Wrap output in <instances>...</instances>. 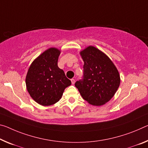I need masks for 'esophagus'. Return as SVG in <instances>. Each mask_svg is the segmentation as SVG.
Wrapping results in <instances>:
<instances>
[{"mask_svg":"<svg viewBox=\"0 0 148 148\" xmlns=\"http://www.w3.org/2000/svg\"><path fill=\"white\" fill-rule=\"evenodd\" d=\"M71 82H72V84H74L75 79H71Z\"/></svg>","mask_w":148,"mask_h":148,"instance_id":"34e87169","label":"esophagus"}]
</instances>
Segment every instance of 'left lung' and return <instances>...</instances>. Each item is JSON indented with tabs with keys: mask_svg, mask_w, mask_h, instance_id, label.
<instances>
[{
	"mask_svg": "<svg viewBox=\"0 0 148 148\" xmlns=\"http://www.w3.org/2000/svg\"><path fill=\"white\" fill-rule=\"evenodd\" d=\"M84 62V78L75 86L89 103L101 106L112 99L121 83L120 74L107 55L93 46L79 52Z\"/></svg>",
	"mask_w": 148,
	"mask_h": 148,
	"instance_id": "8db88e82",
	"label": "left lung"
}]
</instances>
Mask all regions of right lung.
Here are the masks:
<instances>
[{"mask_svg":"<svg viewBox=\"0 0 148 148\" xmlns=\"http://www.w3.org/2000/svg\"><path fill=\"white\" fill-rule=\"evenodd\" d=\"M59 49L51 47L38 56L30 65L25 77L26 88L37 103L50 106L62 97L66 88L71 81L64 71L58 67Z\"/></svg>","mask_w":148,"mask_h":148,"instance_id":"1","label":"right lung"}]
</instances>
